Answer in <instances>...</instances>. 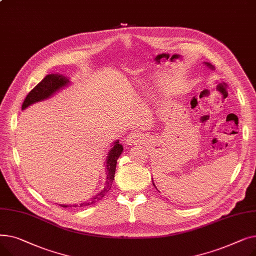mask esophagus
<instances>
[{
    "label": "esophagus",
    "instance_id": "esophagus-1",
    "mask_svg": "<svg viewBox=\"0 0 256 256\" xmlns=\"http://www.w3.org/2000/svg\"><path fill=\"white\" fill-rule=\"evenodd\" d=\"M140 141H141V136L139 135L138 132L137 134L136 132H132V134H130V136H128V138H126V143L128 145L138 144Z\"/></svg>",
    "mask_w": 256,
    "mask_h": 256
}]
</instances>
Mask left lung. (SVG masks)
<instances>
[{"mask_svg":"<svg viewBox=\"0 0 256 256\" xmlns=\"http://www.w3.org/2000/svg\"><path fill=\"white\" fill-rule=\"evenodd\" d=\"M206 64L208 66V67H210V68H212V65L210 64V63H208V62H206ZM154 184V182H152Z\"/></svg>","mask_w":256,"mask_h":256,"instance_id":"8db88e82","label":"left lung"}]
</instances>
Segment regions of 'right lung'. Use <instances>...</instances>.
<instances>
[{
	"label": "right lung",
	"mask_w": 256,
	"mask_h": 256,
	"mask_svg": "<svg viewBox=\"0 0 256 256\" xmlns=\"http://www.w3.org/2000/svg\"><path fill=\"white\" fill-rule=\"evenodd\" d=\"M70 80H67L65 76H60V74H48L44 78L42 82H39L30 92L28 96H26L22 109H26V106H29L30 104L37 102L39 100H46L50 98L52 93H55L57 90L65 86L66 84H68ZM124 150V147L121 144H119V141H116L114 143V146L109 152V154H108L106 158V180L104 184V189L98 194L91 198L90 200L86 201V202H83L80 204V208L83 206H88L98 202L100 201L106 193L111 189V186L114 180V176H115V170H116V164H117V158L120 156L121 152ZM63 208H67V206H62Z\"/></svg>",
	"instance_id": "right-lung-1"
}]
</instances>
